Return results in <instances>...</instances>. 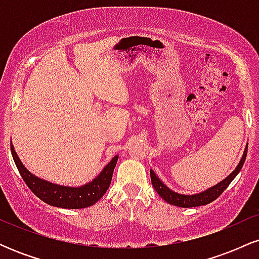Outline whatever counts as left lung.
<instances>
[{"instance_id":"left-lung-1","label":"left lung","mask_w":259,"mask_h":259,"mask_svg":"<svg viewBox=\"0 0 259 259\" xmlns=\"http://www.w3.org/2000/svg\"><path fill=\"white\" fill-rule=\"evenodd\" d=\"M246 156H247V146L245 148V152H243V156L240 163L237 164V167L235 168V170L231 173L229 177L225 178L224 180L221 181L217 185L209 187V189L206 190V191L200 192V194L196 195H180L178 192L171 191L169 187H167L162 181L159 180V178H157V175L154 174L153 170H150L151 174V181H152V185L156 191L158 192V195L163 198L165 202L168 203L173 204V206H178V207H183V208H190V207H198V206H203V204H208L210 202H213L215 198H218L224 190L230 185V183L235 179L239 171L241 170L243 163H245Z\"/></svg>"}]
</instances>
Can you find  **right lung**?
<instances>
[{
  "mask_svg": "<svg viewBox=\"0 0 259 259\" xmlns=\"http://www.w3.org/2000/svg\"><path fill=\"white\" fill-rule=\"evenodd\" d=\"M11 151L18 170H19L23 180L25 181L29 189L45 203L55 207L68 208V209H79V208L90 207L96 203L106 194L109 185H111L113 170H114L118 160V156H115L103 168L99 177L95 178L91 183L80 187H69L56 185V184L49 183V181L35 177L18 158L13 145L11 146Z\"/></svg>",
  "mask_w": 259,
  "mask_h": 259,
  "instance_id": "add662e5",
  "label": "right lung"
}]
</instances>
